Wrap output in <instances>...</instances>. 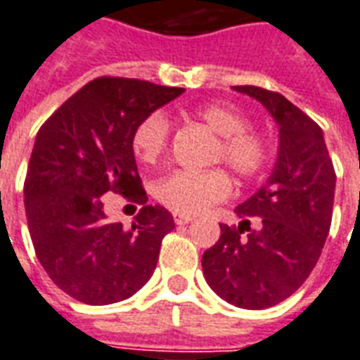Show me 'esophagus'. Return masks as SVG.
<instances>
[{
  "instance_id": "34e87169",
  "label": "esophagus",
  "mask_w": 360,
  "mask_h": 360,
  "mask_svg": "<svg viewBox=\"0 0 360 360\" xmlns=\"http://www.w3.org/2000/svg\"><path fill=\"white\" fill-rule=\"evenodd\" d=\"M172 218H174V224H178V226H186V224H190V221L193 220V216L178 214V212H174V214H172Z\"/></svg>"
}]
</instances>
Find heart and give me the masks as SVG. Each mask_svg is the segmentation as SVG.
I'll list each match as a JSON object with an SVG mask.
<instances>
[{
  "mask_svg": "<svg viewBox=\"0 0 360 360\" xmlns=\"http://www.w3.org/2000/svg\"><path fill=\"white\" fill-rule=\"evenodd\" d=\"M193 117L218 134L214 161H224L235 176L250 180L266 170L271 146L264 134L247 129L248 121L239 110L226 104H205L193 110ZM170 123L167 115L153 112L134 129L132 150L140 163L155 165L169 148ZM231 191L229 176L221 169L205 172L176 170L155 182L153 195L161 205L178 214H197L212 202L226 199Z\"/></svg>",
  "mask_w": 360,
  "mask_h": 360,
  "instance_id": "b5f03b06",
  "label": "heart"
}]
</instances>
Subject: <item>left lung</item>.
Masks as SVG:
<instances>
[{
  "label": "left lung",
  "instance_id": "1",
  "mask_svg": "<svg viewBox=\"0 0 360 360\" xmlns=\"http://www.w3.org/2000/svg\"><path fill=\"white\" fill-rule=\"evenodd\" d=\"M233 91L271 113L279 153L271 176L235 209L239 226L220 224V239L202 254V273L228 304L266 309L296 292L317 264L330 231L336 172L323 131L309 115L267 89Z\"/></svg>",
  "mask_w": 360,
  "mask_h": 360
}]
</instances>
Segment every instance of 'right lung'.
Segmentation results:
<instances>
[{
  "label": "right lung",
  "instance_id": "add662e5",
  "mask_svg": "<svg viewBox=\"0 0 360 360\" xmlns=\"http://www.w3.org/2000/svg\"><path fill=\"white\" fill-rule=\"evenodd\" d=\"M182 93L150 81L98 77L37 132L24 182L30 237L49 277L77 302L131 298L158 266L174 220L167 209L146 202L132 134L146 115ZM108 193L143 207L129 230L107 220Z\"/></svg>",
  "mask_w": 360,
  "mask_h": 360
}]
</instances>
